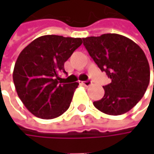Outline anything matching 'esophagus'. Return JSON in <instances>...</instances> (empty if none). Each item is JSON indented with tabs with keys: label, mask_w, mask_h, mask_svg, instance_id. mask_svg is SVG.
Segmentation results:
<instances>
[{
	"label": "esophagus",
	"mask_w": 154,
	"mask_h": 154,
	"mask_svg": "<svg viewBox=\"0 0 154 154\" xmlns=\"http://www.w3.org/2000/svg\"><path fill=\"white\" fill-rule=\"evenodd\" d=\"M81 84L82 85H84L85 86H90L92 85V81H90V80H86V81H82L81 82Z\"/></svg>",
	"instance_id": "34e87169"
}]
</instances>
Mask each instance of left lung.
I'll return each mask as SVG.
<instances>
[{
  "label": "left lung",
  "instance_id": "8db88e82",
  "mask_svg": "<svg viewBox=\"0 0 154 154\" xmlns=\"http://www.w3.org/2000/svg\"><path fill=\"white\" fill-rule=\"evenodd\" d=\"M82 39L90 56L111 80L103 86L104 95L93 102L94 106L111 116L128 112L142 98L150 81L144 51L131 39L116 33Z\"/></svg>",
  "mask_w": 154,
  "mask_h": 154
}]
</instances>
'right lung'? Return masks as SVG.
<instances>
[{"instance_id": "1", "label": "right lung", "mask_w": 154, "mask_h": 154, "mask_svg": "<svg viewBox=\"0 0 154 154\" xmlns=\"http://www.w3.org/2000/svg\"><path fill=\"white\" fill-rule=\"evenodd\" d=\"M82 44L81 38L45 35L33 40L15 62L13 79L26 109L42 119H53L69 108L79 83L62 84L64 63Z\"/></svg>"}]
</instances>
